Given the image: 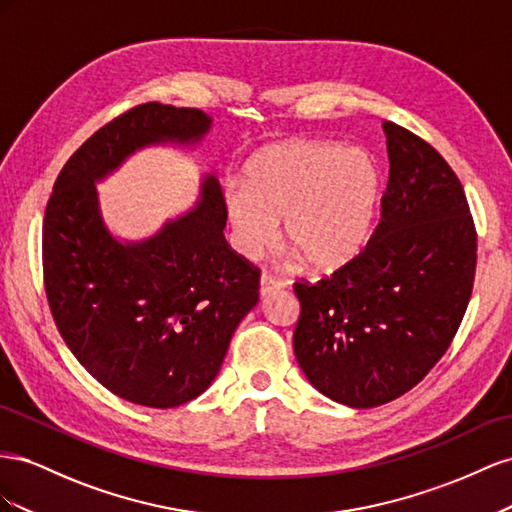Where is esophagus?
I'll return each instance as SVG.
<instances>
[{
	"label": "esophagus",
	"instance_id": "esophagus-1",
	"mask_svg": "<svg viewBox=\"0 0 512 512\" xmlns=\"http://www.w3.org/2000/svg\"><path fill=\"white\" fill-rule=\"evenodd\" d=\"M283 287H285L283 281L274 279V276H270V274H264V276H261V281H259V296L266 298L270 294H276V291H281Z\"/></svg>",
	"mask_w": 512,
	"mask_h": 512
}]
</instances>
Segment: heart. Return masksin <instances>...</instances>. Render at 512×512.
Here are the masks:
<instances>
[{
	"label": "heart",
	"mask_w": 512,
	"mask_h": 512,
	"mask_svg": "<svg viewBox=\"0 0 512 512\" xmlns=\"http://www.w3.org/2000/svg\"><path fill=\"white\" fill-rule=\"evenodd\" d=\"M379 195L382 173L371 154L291 139L246 160L242 184L225 186L223 208L231 242L244 257L266 251L281 218L294 257L317 272H334L367 244Z\"/></svg>",
	"instance_id": "1"
}]
</instances>
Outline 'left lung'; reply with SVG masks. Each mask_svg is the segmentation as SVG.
<instances>
[{
  "label": "left lung",
  "instance_id": "left-lung-1",
  "mask_svg": "<svg viewBox=\"0 0 512 512\" xmlns=\"http://www.w3.org/2000/svg\"><path fill=\"white\" fill-rule=\"evenodd\" d=\"M388 186L362 251L317 283L298 281L294 352L332 401L401 397L459 330L476 272V227L457 173L410 130L384 122Z\"/></svg>",
  "mask_w": 512,
  "mask_h": 512
}]
</instances>
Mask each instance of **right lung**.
Segmentation results:
<instances>
[{"label":"right lung","mask_w":512,"mask_h":512,"mask_svg":"<svg viewBox=\"0 0 512 512\" xmlns=\"http://www.w3.org/2000/svg\"><path fill=\"white\" fill-rule=\"evenodd\" d=\"M210 124L199 109L160 102L118 115L68 158L42 225L45 291L68 349L107 390L158 410L212 384L259 300V268L225 240L214 175L191 212L126 244L102 221L96 182L145 145L201 141Z\"/></svg>","instance_id":"1"}]
</instances>
